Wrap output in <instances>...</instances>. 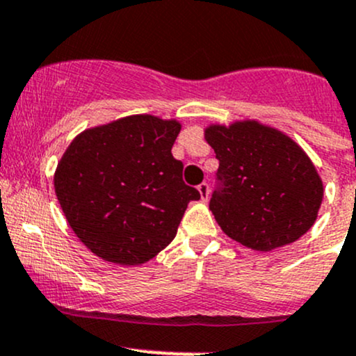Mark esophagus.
Masks as SVG:
<instances>
[{"mask_svg": "<svg viewBox=\"0 0 356 356\" xmlns=\"http://www.w3.org/2000/svg\"><path fill=\"white\" fill-rule=\"evenodd\" d=\"M197 191H199V194H201L202 201H204V202L208 201V199H209V184H208V182H202V184H199Z\"/></svg>", "mask_w": 356, "mask_h": 356, "instance_id": "esophagus-1", "label": "esophagus"}]
</instances>
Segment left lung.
<instances>
[{
	"label": "left lung",
	"mask_w": 356,
	"mask_h": 356,
	"mask_svg": "<svg viewBox=\"0 0 356 356\" xmlns=\"http://www.w3.org/2000/svg\"><path fill=\"white\" fill-rule=\"evenodd\" d=\"M204 138L220 160L209 209L232 240L270 252L299 240L314 225L323 181L291 136L245 120L211 124Z\"/></svg>",
	"instance_id": "1"
}]
</instances>
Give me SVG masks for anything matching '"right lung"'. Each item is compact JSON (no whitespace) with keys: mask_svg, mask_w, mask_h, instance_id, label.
<instances>
[{"mask_svg":"<svg viewBox=\"0 0 356 356\" xmlns=\"http://www.w3.org/2000/svg\"><path fill=\"white\" fill-rule=\"evenodd\" d=\"M179 131L175 120L134 115L84 130L67 147L54 187L72 232L95 255L140 265L174 240L187 204L201 199L172 157Z\"/></svg>","mask_w":356,"mask_h":356,"instance_id":"obj_1","label":"right lung"}]
</instances>
